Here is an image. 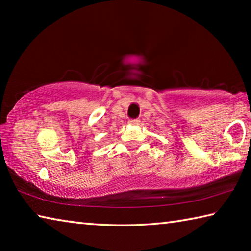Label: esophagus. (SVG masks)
Listing matches in <instances>:
<instances>
[{
    "mask_svg": "<svg viewBox=\"0 0 251 251\" xmlns=\"http://www.w3.org/2000/svg\"><path fill=\"white\" fill-rule=\"evenodd\" d=\"M128 123L130 125H138L139 123H141V121H139L138 118H131V120L128 121Z\"/></svg>",
    "mask_w": 251,
    "mask_h": 251,
    "instance_id": "esophagus-1",
    "label": "esophagus"
}]
</instances>
